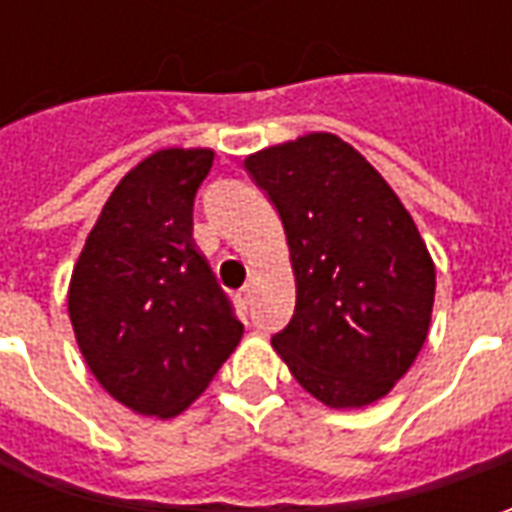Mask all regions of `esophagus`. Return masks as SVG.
<instances>
[{"instance_id":"34e87169","label":"esophagus","mask_w":512,"mask_h":512,"mask_svg":"<svg viewBox=\"0 0 512 512\" xmlns=\"http://www.w3.org/2000/svg\"><path fill=\"white\" fill-rule=\"evenodd\" d=\"M235 299H238V304H241V307H249V304H252V299H255V290H252V285H244V288L235 293Z\"/></svg>"}]
</instances>
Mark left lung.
Returning <instances> with one entry per match:
<instances>
[{
  "label": "left lung",
  "instance_id": "left-lung-1",
  "mask_svg": "<svg viewBox=\"0 0 512 512\" xmlns=\"http://www.w3.org/2000/svg\"><path fill=\"white\" fill-rule=\"evenodd\" d=\"M277 208L296 310L271 337L293 378L332 408H362L406 376L428 337L436 268L414 219L362 153L307 134L244 161Z\"/></svg>",
  "mask_w": 512,
  "mask_h": 512
}]
</instances>
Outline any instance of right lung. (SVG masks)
<instances>
[{
	"instance_id": "1",
	"label": "right lung",
	"mask_w": 512,
	"mask_h": 512,
	"mask_svg": "<svg viewBox=\"0 0 512 512\" xmlns=\"http://www.w3.org/2000/svg\"><path fill=\"white\" fill-rule=\"evenodd\" d=\"M213 150H158L117 183L73 268L68 310L98 384L145 417H175L211 384L244 323L191 241Z\"/></svg>"
}]
</instances>
